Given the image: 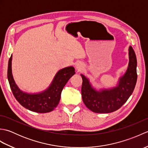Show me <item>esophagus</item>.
<instances>
[{
    "mask_svg": "<svg viewBox=\"0 0 148 148\" xmlns=\"http://www.w3.org/2000/svg\"><path fill=\"white\" fill-rule=\"evenodd\" d=\"M81 65H79V64H77V65H76V69H77V70H79V69H81Z\"/></svg>",
    "mask_w": 148,
    "mask_h": 148,
    "instance_id": "esophagus-1",
    "label": "esophagus"
}]
</instances>
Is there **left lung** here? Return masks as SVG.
I'll use <instances>...</instances> for the list:
<instances>
[{"instance_id": "1", "label": "left lung", "mask_w": 148, "mask_h": 148, "mask_svg": "<svg viewBox=\"0 0 148 148\" xmlns=\"http://www.w3.org/2000/svg\"><path fill=\"white\" fill-rule=\"evenodd\" d=\"M128 68L123 76L119 77L116 86L99 90L93 88L90 80L81 74L83 79L81 95L84 104L91 111L96 113H109L119 109L127 101L136 86L137 74V58L133 48H128Z\"/></svg>"}]
</instances>
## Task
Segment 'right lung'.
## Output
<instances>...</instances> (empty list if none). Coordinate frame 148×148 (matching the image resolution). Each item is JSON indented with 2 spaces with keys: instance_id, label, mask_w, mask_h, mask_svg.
<instances>
[{
  "instance_id": "1",
  "label": "right lung",
  "mask_w": 148,
  "mask_h": 148,
  "mask_svg": "<svg viewBox=\"0 0 148 148\" xmlns=\"http://www.w3.org/2000/svg\"><path fill=\"white\" fill-rule=\"evenodd\" d=\"M12 58L11 55L8 62V79L17 101L31 111L46 113L53 111L59 103L63 88L76 73L74 68L70 66L60 69L56 72L51 83L45 90L36 93H29L20 90L15 83L12 74Z\"/></svg>"
}]
</instances>
